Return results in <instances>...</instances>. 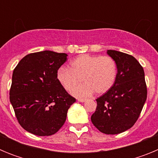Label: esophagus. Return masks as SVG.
I'll list each match as a JSON object with an SVG mask.
<instances>
[{
  "mask_svg": "<svg viewBox=\"0 0 158 158\" xmlns=\"http://www.w3.org/2000/svg\"><path fill=\"white\" fill-rule=\"evenodd\" d=\"M77 100L79 102H85L86 100V99H83V98H78Z\"/></svg>",
  "mask_w": 158,
  "mask_h": 158,
  "instance_id": "1",
  "label": "esophagus"
}]
</instances>
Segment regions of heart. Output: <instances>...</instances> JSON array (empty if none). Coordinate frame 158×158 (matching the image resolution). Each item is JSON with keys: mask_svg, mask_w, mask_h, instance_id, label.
<instances>
[{"mask_svg": "<svg viewBox=\"0 0 158 158\" xmlns=\"http://www.w3.org/2000/svg\"><path fill=\"white\" fill-rule=\"evenodd\" d=\"M116 63L109 56L81 54L70 62V69L61 67L57 77L64 89L71 91L82 80L85 83L73 89L77 97H85L96 93H107L115 83Z\"/></svg>", "mask_w": 158, "mask_h": 158, "instance_id": "1", "label": "heart"}]
</instances>
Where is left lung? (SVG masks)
<instances>
[{
    "mask_svg": "<svg viewBox=\"0 0 158 158\" xmlns=\"http://www.w3.org/2000/svg\"><path fill=\"white\" fill-rule=\"evenodd\" d=\"M107 54L114 59L117 75L112 87L96 99L92 123L100 132L117 135L134 126L147 97L144 69L132 55L113 50Z\"/></svg>",
    "mask_w": 158,
    "mask_h": 158,
    "instance_id": "obj_1",
    "label": "left lung"
}]
</instances>
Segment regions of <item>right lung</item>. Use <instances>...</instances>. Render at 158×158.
<instances>
[{
	"instance_id": "obj_1",
	"label": "right lung",
	"mask_w": 158,
	"mask_h": 158,
	"mask_svg": "<svg viewBox=\"0 0 158 158\" xmlns=\"http://www.w3.org/2000/svg\"><path fill=\"white\" fill-rule=\"evenodd\" d=\"M66 59L65 53H31L14 69L9 99L25 131L38 136H50L65 123L68 109L76 101L57 77L58 69Z\"/></svg>"
}]
</instances>
